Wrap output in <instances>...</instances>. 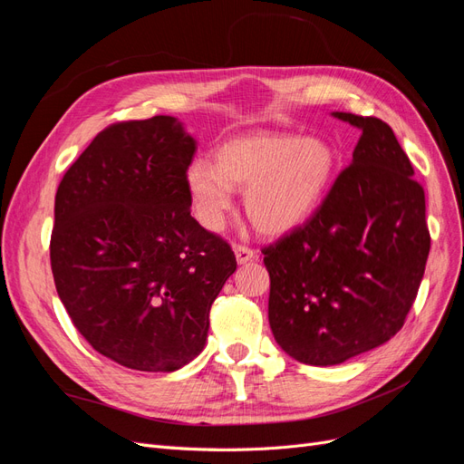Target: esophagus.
<instances>
[{
  "label": "esophagus",
  "instance_id": "obj_1",
  "mask_svg": "<svg viewBox=\"0 0 464 464\" xmlns=\"http://www.w3.org/2000/svg\"><path fill=\"white\" fill-rule=\"evenodd\" d=\"M234 254H236V261L240 265H244L251 259H256V251L247 247V246H244V244H234Z\"/></svg>",
  "mask_w": 464,
  "mask_h": 464
}]
</instances>
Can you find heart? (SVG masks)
I'll use <instances>...</instances> for the list:
<instances>
[{"instance_id": "1", "label": "heart", "mask_w": 464, "mask_h": 464, "mask_svg": "<svg viewBox=\"0 0 464 464\" xmlns=\"http://www.w3.org/2000/svg\"><path fill=\"white\" fill-rule=\"evenodd\" d=\"M336 170L339 157L323 139L257 133L220 145L215 164L193 160L186 186L195 217L210 232L227 224L234 189H246L249 220L265 234H285L315 213Z\"/></svg>"}]
</instances>
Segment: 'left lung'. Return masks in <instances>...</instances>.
I'll return each mask as SVG.
<instances>
[{
    "mask_svg": "<svg viewBox=\"0 0 464 464\" xmlns=\"http://www.w3.org/2000/svg\"><path fill=\"white\" fill-rule=\"evenodd\" d=\"M334 116L362 130L353 164L302 227L261 249L275 341L310 366L343 363L402 329L431 242L424 188L392 130Z\"/></svg>",
    "mask_w": 464,
    "mask_h": 464,
    "instance_id": "1",
    "label": "left lung"
}]
</instances>
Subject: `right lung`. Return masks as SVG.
Instances as JSON below:
<instances>
[{"instance_id": "right-lung-1", "label": "right lung", "mask_w": 464, "mask_h": 464, "mask_svg": "<svg viewBox=\"0 0 464 464\" xmlns=\"http://www.w3.org/2000/svg\"><path fill=\"white\" fill-rule=\"evenodd\" d=\"M195 150L170 116L111 123L55 193V290L96 353L130 370L176 372L198 356L236 271L228 242L191 217Z\"/></svg>"}]
</instances>
